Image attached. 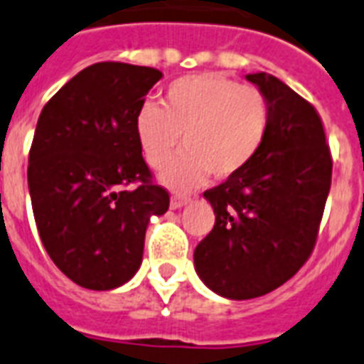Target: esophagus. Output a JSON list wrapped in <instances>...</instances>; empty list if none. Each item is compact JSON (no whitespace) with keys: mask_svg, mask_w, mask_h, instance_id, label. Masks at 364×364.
Here are the masks:
<instances>
[{"mask_svg":"<svg viewBox=\"0 0 364 364\" xmlns=\"http://www.w3.org/2000/svg\"><path fill=\"white\" fill-rule=\"evenodd\" d=\"M190 203V197H182V196H173L171 197V208H182Z\"/></svg>","mask_w":364,"mask_h":364,"instance_id":"esophagus-1","label":"esophagus"}]
</instances>
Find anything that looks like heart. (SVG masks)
Segmentation results:
<instances>
[{
  "label": "heart",
  "instance_id": "b5f03b06",
  "mask_svg": "<svg viewBox=\"0 0 364 364\" xmlns=\"http://www.w3.org/2000/svg\"><path fill=\"white\" fill-rule=\"evenodd\" d=\"M269 119L260 89L220 74H193L167 87L163 106L144 102L138 108L134 134L154 168L171 159L182 138L186 150L163 168L161 182L190 190L208 173L224 180L249 167L266 142Z\"/></svg>",
  "mask_w": 364,
  "mask_h": 364
}]
</instances>
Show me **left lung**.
<instances>
[{
    "instance_id": "obj_1",
    "label": "left lung",
    "mask_w": 364,
    "mask_h": 364,
    "mask_svg": "<svg viewBox=\"0 0 364 364\" xmlns=\"http://www.w3.org/2000/svg\"><path fill=\"white\" fill-rule=\"evenodd\" d=\"M247 80L267 98L269 131L249 167L203 193L216 220L193 252L203 283L230 300L264 296L306 264L332 178L317 109L275 75Z\"/></svg>"
}]
</instances>
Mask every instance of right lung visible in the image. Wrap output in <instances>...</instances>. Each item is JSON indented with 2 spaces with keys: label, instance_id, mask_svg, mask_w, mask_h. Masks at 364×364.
Segmentation results:
<instances>
[{
  "label": "right lung",
  "instance_id": "right-lung-1",
  "mask_svg": "<svg viewBox=\"0 0 364 364\" xmlns=\"http://www.w3.org/2000/svg\"><path fill=\"white\" fill-rule=\"evenodd\" d=\"M161 77L156 68L98 62L39 114L28 157L33 218L50 260L83 289L132 279L150 218L167 213V190L151 182L134 134L138 108Z\"/></svg>",
  "mask_w": 364,
  "mask_h": 364
}]
</instances>
